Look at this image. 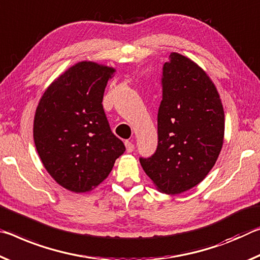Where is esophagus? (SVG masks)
<instances>
[{
  "label": "esophagus",
  "mask_w": 260,
  "mask_h": 260,
  "mask_svg": "<svg viewBox=\"0 0 260 260\" xmlns=\"http://www.w3.org/2000/svg\"><path fill=\"white\" fill-rule=\"evenodd\" d=\"M125 147H126V151L129 152V153L134 152V150H135V145H134V143H133V142H130V140H126V142H125Z\"/></svg>",
  "instance_id": "esophagus-1"
}]
</instances>
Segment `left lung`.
<instances>
[{
  "label": "left lung",
  "instance_id": "1",
  "mask_svg": "<svg viewBox=\"0 0 260 260\" xmlns=\"http://www.w3.org/2000/svg\"><path fill=\"white\" fill-rule=\"evenodd\" d=\"M158 147L140 165L156 189L182 193L199 184L218 160L224 113L215 85L201 67L178 53L162 68Z\"/></svg>",
  "mask_w": 260,
  "mask_h": 260
}]
</instances>
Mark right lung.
<instances>
[{
  "label": "right lung",
  "instance_id": "add662e5",
  "mask_svg": "<svg viewBox=\"0 0 260 260\" xmlns=\"http://www.w3.org/2000/svg\"><path fill=\"white\" fill-rule=\"evenodd\" d=\"M114 68L83 61L49 85L36 110L33 138L49 175L72 192L106 180L125 146L110 130L102 99Z\"/></svg>",
  "mask_w": 260,
  "mask_h": 260
}]
</instances>
